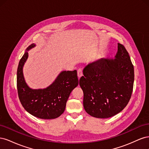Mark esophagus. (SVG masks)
<instances>
[{"label": "esophagus", "instance_id": "1", "mask_svg": "<svg viewBox=\"0 0 149 149\" xmlns=\"http://www.w3.org/2000/svg\"><path fill=\"white\" fill-rule=\"evenodd\" d=\"M77 72H78V78H79L81 77V76H83V70H82V69H81V68H79V69L78 70Z\"/></svg>", "mask_w": 149, "mask_h": 149}]
</instances>
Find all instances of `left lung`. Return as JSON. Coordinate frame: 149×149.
<instances>
[{
	"label": "left lung",
	"mask_w": 149,
	"mask_h": 149,
	"mask_svg": "<svg viewBox=\"0 0 149 149\" xmlns=\"http://www.w3.org/2000/svg\"><path fill=\"white\" fill-rule=\"evenodd\" d=\"M79 79L83 106L94 118H109L123 111L131 97L134 66L123 45L118 43L115 59H102L88 65Z\"/></svg>",
	"instance_id": "left-lung-1"
}]
</instances>
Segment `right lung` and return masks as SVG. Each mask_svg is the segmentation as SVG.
Returning <instances> with one entry per match:
<instances>
[{
    "label": "right lung",
    "instance_id": "right-lung-1",
    "mask_svg": "<svg viewBox=\"0 0 149 149\" xmlns=\"http://www.w3.org/2000/svg\"><path fill=\"white\" fill-rule=\"evenodd\" d=\"M35 47L34 43L29 46L19 61L17 73L18 95L22 106L30 114L43 119H55L63 113L71 92L78 85L77 71H61L47 88L31 89L25 81L23 66L28 58L27 51Z\"/></svg>",
    "mask_w": 149,
    "mask_h": 149
}]
</instances>
